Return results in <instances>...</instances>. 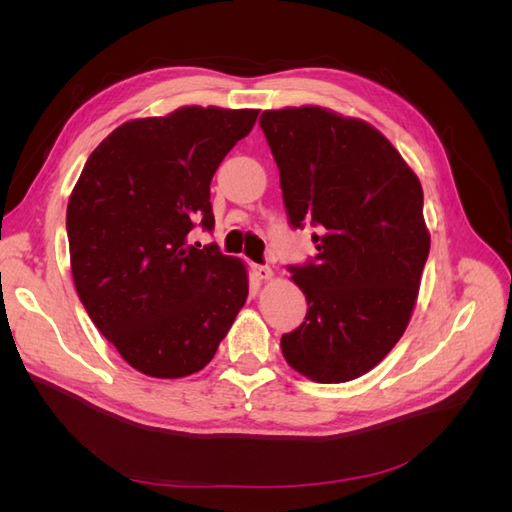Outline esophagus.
Here are the masks:
<instances>
[{"label": "esophagus", "mask_w": 512, "mask_h": 512, "mask_svg": "<svg viewBox=\"0 0 512 512\" xmlns=\"http://www.w3.org/2000/svg\"><path fill=\"white\" fill-rule=\"evenodd\" d=\"M252 273H254L256 280H260V282H267V280H271V277H273V271L269 267H262V265H254Z\"/></svg>", "instance_id": "1"}]
</instances>
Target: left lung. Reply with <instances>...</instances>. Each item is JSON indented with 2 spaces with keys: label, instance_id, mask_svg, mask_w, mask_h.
Returning <instances> with one entry per match:
<instances>
[{
  "label": "left lung",
  "instance_id": "obj_1",
  "mask_svg": "<svg viewBox=\"0 0 512 512\" xmlns=\"http://www.w3.org/2000/svg\"><path fill=\"white\" fill-rule=\"evenodd\" d=\"M260 128L290 224L320 228L314 260L290 267L307 316L282 335V354L314 382L354 380L393 350L416 305L429 256L421 181L363 119L286 106L262 113Z\"/></svg>",
  "mask_w": 512,
  "mask_h": 512
}]
</instances>
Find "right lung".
Wrapping results in <instances>:
<instances>
[{
    "instance_id": "1",
    "label": "right lung",
    "mask_w": 512,
    "mask_h": 512,
    "mask_svg": "<svg viewBox=\"0 0 512 512\" xmlns=\"http://www.w3.org/2000/svg\"><path fill=\"white\" fill-rule=\"evenodd\" d=\"M256 117V108L181 106L121 123L70 194L74 288L98 331L145 376L196 374L245 305V262L188 235L194 224L213 228V173Z\"/></svg>"
}]
</instances>
